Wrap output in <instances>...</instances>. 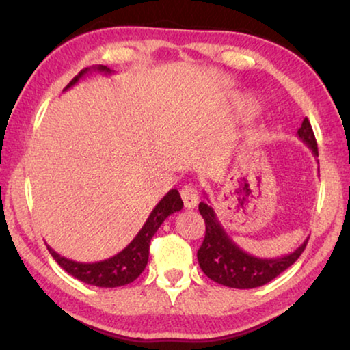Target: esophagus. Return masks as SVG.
<instances>
[{
  "mask_svg": "<svg viewBox=\"0 0 350 350\" xmlns=\"http://www.w3.org/2000/svg\"><path fill=\"white\" fill-rule=\"evenodd\" d=\"M181 199H183L185 207L188 210H193L198 207L199 194H198V189H196V186L186 185L185 188L181 189Z\"/></svg>",
  "mask_w": 350,
  "mask_h": 350,
  "instance_id": "1",
  "label": "esophagus"
}]
</instances>
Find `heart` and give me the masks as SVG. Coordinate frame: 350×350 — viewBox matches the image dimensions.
Returning <instances> with one entry per match:
<instances>
[{"label": "heart", "instance_id": "obj_1", "mask_svg": "<svg viewBox=\"0 0 350 350\" xmlns=\"http://www.w3.org/2000/svg\"><path fill=\"white\" fill-rule=\"evenodd\" d=\"M247 107H248V102H247Z\"/></svg>", "mask_w": 350, "mask_h": 350}]
</instances>
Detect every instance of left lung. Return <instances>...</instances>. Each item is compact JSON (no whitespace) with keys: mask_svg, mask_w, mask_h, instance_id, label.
Instances as JSON below:
<instances>
[{"mask_svg":"<svg viewBox=\"0 0 350 350\" xmlns=\"http://www.w3.org/2000/svg\"><path fill=\"white\" fill-rule=\"evenodd\" d=\"M299 140L309 146L314 157L319 156L317 142L308 118L298 129ZM207 198V196H205ZM208 200V198H207ZM199 212L205 221V237L198 250V261L204 274L229 288H256L275 279L293 265L308 245V239L288 255L277 258H258L242 250L219 223L215 210L208 202L199 204Z\"/></svg>","mask_w":350,"mask_h":350,"instance_id":"8db88e82","label":"left lung"}]
</instances>
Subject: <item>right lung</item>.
<instances>
[{
    "mask_svg": "<svg viewBox=\"0 0 350 350\" xmlns=\"http://www.w3.org/2000/svg\"><path fill=\"white\" fill-rule=\"evenodd\" d=\"M90 71H100V73L105 75L113 73L108 66L103 65L84 68L78 76H75L73 81L66 85L65 90L73 88L81 78H84ZM181 208H183V200L180 198V193L176 189H170L159 200V204L152 208L146 223L143 224L137 236L133 237V241L124 250L119 252L118 255L108 258V260L97 262H78L68 260L65 256H60L49 245H47V250L54 256V260L59 262L62 269H65L75 279L94 286H102V288H116V286L131 284V282L135 280L145 271L148 265V256H150V243L152 236H154L167 217H170L175 212H180Z\"/></svg>",
    "mask_w": 350,
    "mask_h": 350,
    "instance_id": "1",
    "label": "right lung"
}]
</instances>
